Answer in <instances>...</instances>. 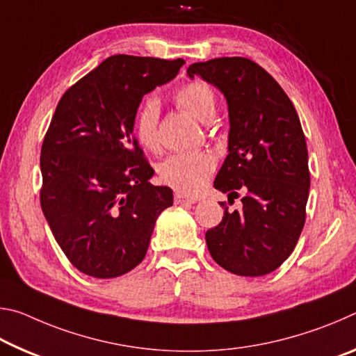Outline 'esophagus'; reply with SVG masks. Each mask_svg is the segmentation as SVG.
<instances>
[{
    "label": "esophagus",
    "instance_id": "esophagus-1",
    "mask_svg": "<svg viewBox=\"0 0 356 356\" xmlns=\"http://www.w3.org/2000/svg\"><path fill=\"white\" fill-rule=\"evenodd\" d=\"M174 202L176 204H193V202H196V200L195 197L185 196V195H182V193H176V195H174Z\"/></svg>",
    "mask_w": 356,
    "mask_h": 356
}]
</instances>
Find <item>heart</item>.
<instances>
[{"label": "heart", "instance_id": "heart-1", "mask_svg": "<svg viewBox=\"0 0 356 356\" xmlns=\"http://www.w3.org/2000/svg\"><path fill=\"white\" fill-rule=\"evenodd\" d=\"M172 100L184 111L193 114L204 122L215 116L216 95L207 81L191 80L184 83L172 94ZM159 119V104L154 99L143 102L135 111L134 135L140 146L149 152H156L160 149ZM215 165L213 155L204 150L172 154L159 165V179L174 190L193 195L207 182L210 174L215 170Z\"/></svg>", "mask_w": 356, "mask_h": 356}]
</instances>
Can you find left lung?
Returning <instances> with one entry per match:
<instances>
[{
  "instance_id": "1",
  "label": "left lung",
  "mask_w": 356,
  "mask_h": 356,
  "mask_svg": "<svg viewBox=\"0 0 356 356\" xmlns=\"http://www.w3.org/2000/svg\"><path fill=\"white\" fill-rule=\"evenodd\" d=\"M225 94L229 154L215 188L229 201L243 193L242 209L206 232L213 261L234 275L272 273L291 256L306 221L308 149L297 110L275 78L248 58H215L191 64Z\"/></svg>"
}]
</instances>
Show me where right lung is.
<instances>
[{
  "mask_svg": "<svg viewBox=\"0 0 356 356\" xmlns=\"http://www.w3.org/2000/svg\"><path fill=\"white\" fill-rule=\"evenodd\" d=\"M184 59L106 58L63 94L40 149V207L81 273L116 278L146 256L155 221L172 206L154 186L134 135L140 102L177 75Z\"/></svg>",
  "mask_w": 356,
  "mask_h": 356,
  "instance_id": "obj_1",
  "label": "right lung"
}]
</instances>
